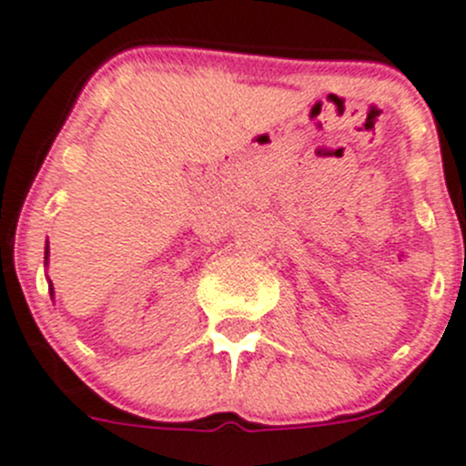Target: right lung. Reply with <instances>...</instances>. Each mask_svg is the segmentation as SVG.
I'll use <instances>...</instances> for the list:
<instances>
[{
    "label": "right lung",
    "instance_id": "right-lung-1",
    "mask_svg": "<svg viewBox=\"0 0 466 466\" xmlns=\"http://www.w3.org/2000/svg\"><path fill=\"white\" fill-rule=\"evenodd\" d=\"M47 253H50V246H46V264H47ZM50 294H52V285H50Z\"/></svg>",
    "mask_w": 466,
    "mask_h": 466
}]
</instances>
